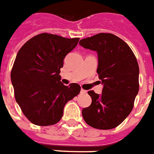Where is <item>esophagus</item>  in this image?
Listing matches in <instances>:
<instances>
[{"instance_id":"obj_1","label":"esophagus","mask_w":154,"mask_h":154,"mask_svg":"<svg viewBox=\"0 0 154 154\" xmlns=\"http://www.w3.org/2000/svg\"><path fill=\"white\" fill-rule=\"evenodd\" d=\"M86 93H87V91H86V90H83V89H82V90H81V94H86Z\"/></svg>"}]
</instances>
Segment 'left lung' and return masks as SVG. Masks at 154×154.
<instances>
[{
    "instance_id": "8db88e82",
    "label": "left lung",
    "mask_w": 154,
    "mask_h": 154,
    "mask_svg": "<svg viewBox=\"0 0 154 154\" xmlns=\"http://www.w3.org/2000/svg\"><path fill=\"white\" fill-rule=\"evenodd\" d=\"M98 52L97 72L103 84L102 94L94 90L90 106L83 108L85 123L97 129L116 128L131 113L139 91V65L133 51L123 39L111 33H99L79 42Z\"/></svg>"
}]
</instances>
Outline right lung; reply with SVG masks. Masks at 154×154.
Returning a JSON list of instances; mask_svg holds the SVG:
<instances>
[{
	"label": "right lung",
	"instance_id": "right-lung-1",
	"mask_svg": "<svg viewBox=\"0 0 154 154\" xmlns=\"http://www.w3.org/2000/svg\"><path fill=\"white\" fill-rule=\"evenodd\" d=\"M79 39L42 33L29 39L17 52L11 82L16 102L32 124L48 126L58 123L65 104L81 91L77 83L62 84L60 75L64 57Z\"/></svg>",
	"mask_w": 154,
	"mask_h": 154
}]
</instances>
